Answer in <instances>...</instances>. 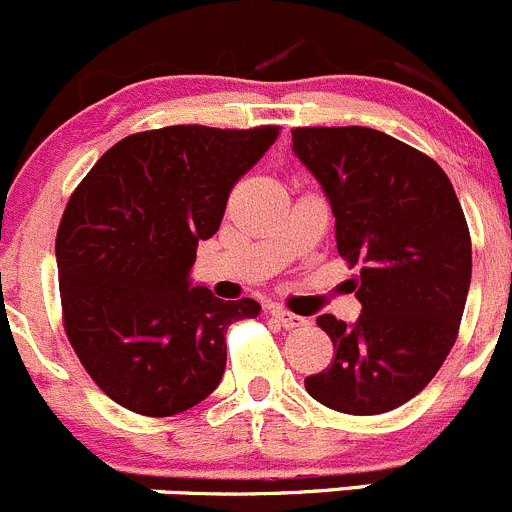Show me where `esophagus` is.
Masks as SVG:
<instances>
[{"label": "esophagus", "instance_id": "obj_1", "mask_svg": "<svg viewBox=\"0 0 512 512\" xmlns=\"http://www.w3.org/2000/svg\"><path fill=\"white\" fill-rule=\"evenodd\" d=\"M270 314H272V319H275V322H280V327H285V329H299V327H307V319L299 317V314L287 312L285 307H272V309H270Z\"/></svg>", "mask_w": 512, "mask_h": 512}]
</instances>
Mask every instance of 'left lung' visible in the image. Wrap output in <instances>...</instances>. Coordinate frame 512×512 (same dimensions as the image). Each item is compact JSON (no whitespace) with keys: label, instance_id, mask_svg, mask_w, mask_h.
Returning <instances> with one entry per match:
<instances>
[{"label":"left lung","instance_id":"8db88e82","mask_svg":"<svg viewBox=\"0 0 512 512\" xmlns=\"http://www.w3.org/2000/svg\"><path fill=\"white\" fill-rule=\"evenodd\" d=\"M292 148L332 203L361 302L354 327L317 317L334 356L304 389L342 414H384L426 389L456 344L471 287L466 215L436 160L374 128H292Z\"/></svg>","mask_w":512,"mask_h":512}]
</instances>
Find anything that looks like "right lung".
I'll return each mask as SVG.
<instances>
[{
	"instance_id": "obj_1",
	"label": "right lung",
	"mask_w": 512,
	"mask_h": 512,
	"mask_svg": "<svg viewBox=\"0 0 512 512\" xmlns=\"http://www.w3.org/2000/svg\"><path fill=\"white\" fill-rule=\"evenodd\" d=\"M280 126H165L126 136L76 185L56 232L64 332L98 389L141 416H175L225 371L227 327L260 314L190 287L237 180Z\"/></svg>"
}]
</instances>
